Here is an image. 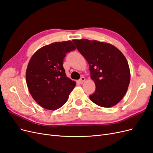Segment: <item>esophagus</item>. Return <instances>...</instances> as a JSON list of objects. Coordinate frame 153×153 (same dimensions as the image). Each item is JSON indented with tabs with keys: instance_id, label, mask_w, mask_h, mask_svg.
<instances>
[{
	"instance_id": "1",
	"label": "esophagus",
	"mask_w": 153,
	"mask_h": 153,
	"mask_svg": "<svg viewBox=\"0 0 153 153\" xmlns=\"http://www.w3.org/2000/svg\"><path fill=\"white\" fill-rule=\"evenodd\" d=\"M85 78L84 77V76H82V77H81V78L80 79L78 80V82L80 83V84H83V83H84V82H85Z\"/></svg>"
}]
</instances>
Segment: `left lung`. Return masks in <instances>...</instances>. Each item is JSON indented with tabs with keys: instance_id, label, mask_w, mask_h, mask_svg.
Masks as SVG:
<instances>
[{
	"instance_id": "obj_1",
	"label": "left lung",
	"mask_w": 153,
	"mask_h": 153,
	"mask_svg": "<svg viewBox=\"0 0 153 153\" xmlns=\"http://www.w3.org/2000/svg\"><path fill=\"white\" fill-rule=\"evenodd\" d=\"M73 41L89 64L91 78L96 87L90 100L105 108L117 105L130 82V70L123 53L108 43L87 39Z\"/></svg>"
}]
</instances>
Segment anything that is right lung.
Masks as SVG:
<instances>
[{
    "label": "right lung",
    "mask_w": 153,
    "mask_h": 153,
    "mask_svg": "<svg viewBox=\"0 0 153 153\" xmlns=\"http://www.w3.org/2000/svg\"><path fill=\"white\" fill-rule=\"evenodd\" d=\"M76 49L71 41L55 42L41 47L27 65L26 82L30 95L43 108L55 110L68 101L76 82L67 77L63 60Z\"/></svg>",
    "instance_id": "obj_1"
}]
</instances>
